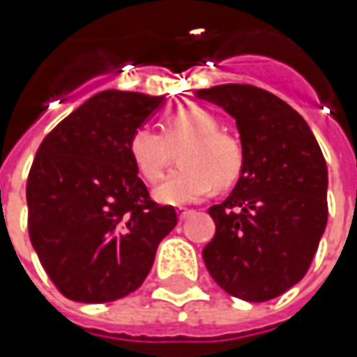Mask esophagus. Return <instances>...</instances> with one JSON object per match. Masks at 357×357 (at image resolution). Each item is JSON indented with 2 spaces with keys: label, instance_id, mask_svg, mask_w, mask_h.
I'll return each mask as SVG.
<instances>
[{
  "label": "esophagus",
  "instance_id": "obj_1",
  "mask_svg": "<svg viewBox=\"0 0 357 357\" xmlns=\"http://www.w3.org/2000/svg\"><path fill=\"white\" fill-rule=\"evenodd\" d=\"M176 214H178V220H186V218L192 214V211H190V208H178V211H176Z\"/></svg>",
  "mask_w": 357,
  "mask_h": 357
}]
</instances>
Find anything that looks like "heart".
<instances>
[{"instance_id":"1","label":"heart","mask_w":357,"mask_h":357,"mask_svg":"<svg viewBox=\"0 0 357 357\" xmlns=\"http://www.w3.org/2000/svg\"><path fill=\"white\" fill-rule=\"evenodd\" d=\"M178 151L181 169L158 186L155 197L165 204H190L208 197L218 185H234L244 169V146L220 129L218 119L199 105H183L162 121V135L139 127L129 137V157L139 176L157 185Z\"/></svg>"}]
</instances>
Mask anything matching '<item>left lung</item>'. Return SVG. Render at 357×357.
Listing matches in <instances>:
<instances>
[{"mask_svg": "<svg viewBox=\"0 0 357 357\" xmlns=\"http://www.w3.org/2000/svg\"><path fill=\"white\" fill-rule=\"evenodd\" d=\"M236 119L244 169L208 208L216 232L202 258L230 296L266 302L308 272L328 222V169L308 123L276 95L228 83L197 91Z\"/></svg>", "mask_w": 357, "mask_h": 357, "instance_id": "1", "label": "left lung"}]
</instances>
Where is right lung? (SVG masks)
<instances>
[{
  "mask_svg": "<svg viewBox=\"0 0 357 357\" xmlns=\"http://www.w3.org/2000/svg\"><path fill=\"white\" fill-rule=\"evenodd\" d=\"M162 97L103 91L39 144L29 169L27 230L65 298L103 304L135 292L178 218L151 199L129 157V137Z\"/></svg>",
  "mask_w": 357,
  "mask_h": 357,
  "instance_id": "obj_1",
  "label": "right lung"
}]
</instances>
